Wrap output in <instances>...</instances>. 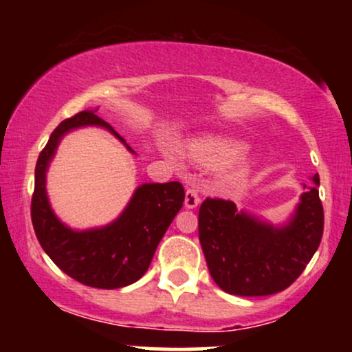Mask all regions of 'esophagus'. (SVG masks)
<instances>
[{
    "label": "esophagus",
    "mask_w": 352,
    "mask_h": 352,
    "mask_svg": "<svg viewBox=\"0 0 352 352\" xmlns=\"http://www.w3.org/2000/svg\"><path fill=\"white\" fill-rule=\"evenodd\" d=\"M200 204V197L199 192L195 188L188 187L187 192H185V207L187 208H197Z\"/></svg>",
    "instance_id": "obj_1"
}]
</instances>
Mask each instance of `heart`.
<instances>
[{"label": "heart", "instance_id": "obj_1", "mask_svg": "<svg viewBox=\"0 0 352 352\" xmlns=\"http://www.w3.org/2000/svg\"><path fill=\"white\" fill-rule=\"evenodd\" d=\"M246 145L240 140L228 139V137H201L193 140L187 147V157L193 164L204 168H221L232 164L238 155L245 152ZM252 168V162L246 159L238 160L233 167L230 179L238 182L245 179Z\"/></svg>", "mask_w": 352, "mask_h": 352}]
</instances>
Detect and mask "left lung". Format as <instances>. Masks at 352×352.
I'll list each match as a JSON object with an SVG mask.
<instances>
[{
  "label": "left lung",
  "mask_w": 352,
  "mask_h": 352,
  "mask_svg": "<svg viewBox=\"0 0 352 352\" xmlns=\"http://www.w3.org/2000/svg\"><path fill=\"white\" fill-rule=\"evenodd\" d=\"M313 182L292 220L280 228L238 212L232 200H204L199 210L200 245L213 281L225 293L268 296L292 286L305 272L324 228L318 173Z\"/></svg>",
  "instance_id": "left-lung-1"
}]
</instances>
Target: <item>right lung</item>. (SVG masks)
<instances>
[{
  "mask_svg": "<svg viewBox=\"0 0 352 352\" xmlns=\"http://www.w3.org/2000/svg\"><path fill=\"white\" fill-rule=\"evenodd\" d=\"M84 125H99L125 140L111 124L82 111L63 120L39 153L34 170L31 220L39 245L67 276L91 288L116 289L132 285L148 270L153 253L185 200L180 182L144 184L135 190L122 215L102 228L74 232L52 213L46 195V170L66 132ZM131 152V147L125 144Z\"/></svg>",
  "mask_w": 352,
  "mask_h": 352,
  "instance_id": "obj_1",
  "label": "right lung"
}]
</instances>
